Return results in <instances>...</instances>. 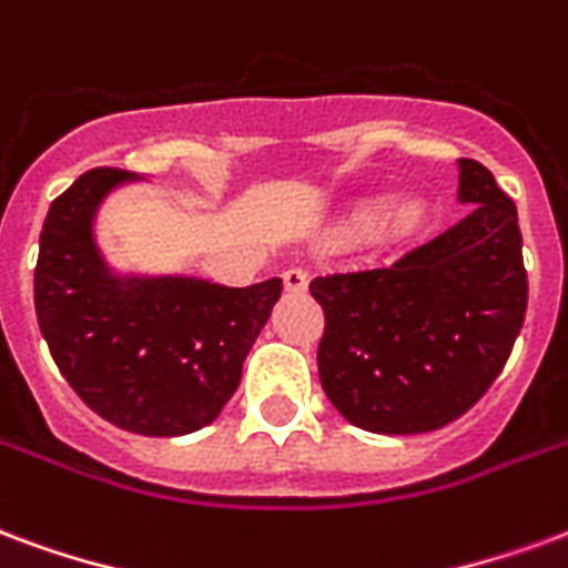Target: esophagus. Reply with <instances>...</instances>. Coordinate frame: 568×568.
<instances>
[{"label":"esophagus","instance_id":"obj_1","mask_svg":"<svg viewBox=\"0 0 568 568\" xmlns=\"http://www.w3.org/2000/svg\"><path fill=\"white\" fill-rule=\"evenodd\" d=\"M281 278H284V287H287L290 293H305V290H308V281H312L305 268H287Z\"/></svg>","mask_w":568,"mask_h":568}]
</instances>
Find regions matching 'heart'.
Here are the masks:
<instances>
[{
    "mask_svg": "<svg viewBox=\"0 0 568 568\" xmlns=\"http://www.w3.org/2000/svg\"><path fill=\"white\" fill-rule=\"evenodd\" d=\"M426 223V209L420 199H399L393 202L387 196H372L357 202L347 214L351 233H381L387 242H408L415 239Z\"/></svg>",
    "mask_w": 568,
    "mask_h": 568,
    "instance_id": "1",
    "label": "heart"
}]
</instances>
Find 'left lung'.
I'll return each instance as SVG.
<instances>
[{
  "label": "left lung",
  "instance_id": "8db88e82",
  "mask_svg": "<svg viewBox=\"0 0 568 568\" xmlns=\"http://www.w3.org/2000/svg\"><path fill=\"white\" fill-rule=\"evenodd\" d=\"M457 199L475 209L390 266L312 281L321 384L359 429L415 436L457 420L515 347L527 314L515 202L475 160H459Z\"/></svg>",
  "mask_w": 568,
  "mask_h": 568
}]
</instances>
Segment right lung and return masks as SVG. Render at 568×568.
I'll return each mask as SVG.
<instances>
[{
    "label": "right lung",
    "mask_w": 568,
    "mask_h": 568,
    "mask_svg": "<svg viewBox=\"0 0 568 568\" xmlns=\"http://www.w3.org/2000/svg\"><path fill=\"white\" fill-rule=\"evenodd\" d=\"M123 169H90L51 202L39 239L36 314L53 363L109 424L187 436L233 399L242 363L281 300V278L223 287L184 275H114L93 221Z\"/></svg>",
    "instance_id": "1"
}]
</instances>
